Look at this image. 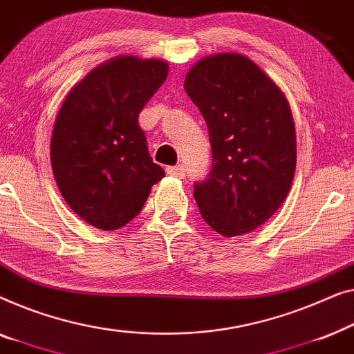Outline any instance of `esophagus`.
Masks as SVG:
<instances>
[{
    "label": "esophagus",
    "mask_w": 354,
    "mask_h": 354,
    "mask_svg": "<svg viewBox=\"0 0 354 354\" xmlns=\"http://www.w3.org/2000/svg\"><path fill=\"white\" fill-rule=\"evenodd\" d=\"M167 173L171 176H178V178H184L186 176V168L184 165H175V167H168Z\"/></svg>",
    "instance_id": "obj_1"
}]
</instances>
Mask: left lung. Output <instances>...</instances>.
<instances>
[{
    "mask_svg": "<svg viewBox=\"0 0 354 354\" xmlns=\"http://www.w3.org/2000/svg\"><path fill=\"white\" fill-rule=\"evenodd\" d=\"M184 89L205 118L212 170L194 184L201 215L225 237L252 232L277 212L297 165L292 111L250 59L223 53L198 61Z\"/></svg>",
    "mask_w": 354,
    "mask_h": 354,
    "instance_id": "8db88e82",
    "label": "left lung"
}]
</instances>
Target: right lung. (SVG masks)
I'll return each mask as SVG.
<instances>
[{"label": "right lung", "mask_w": 354, "mask_h": 354, "mask_svg": "<svg viewBox=\"0 0 354 354\" xmlns=\"http://www.w3.org/2000/svg\"><path fill=\"white\" fill-rule=\"evenodd\" d=\"M167 75L160 59L115 57L62 102L51 139L54 179L68 207L94 227L125 226L165 176L149 156L138 117Z\"/></svg>", "instance_id": "1"}]
</instances>
